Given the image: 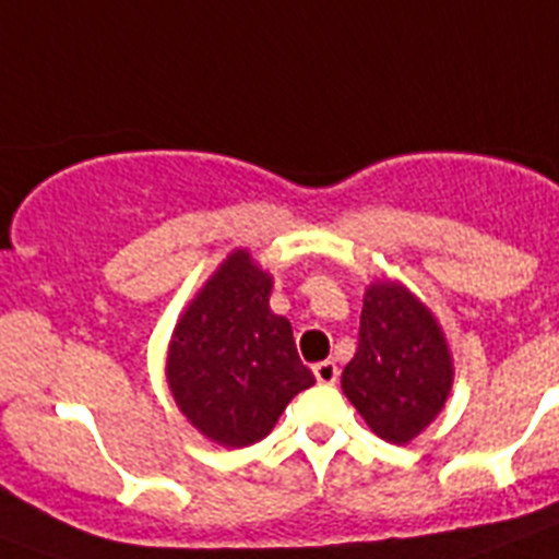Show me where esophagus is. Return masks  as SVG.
Wrapping results in <instances>:
<instances>
[{
  "mask_svg": "<svg viewBox=\"0 0 559 559\" xmlns=\"http://www.w3.org/2000/svg\"><path fill=\"white\" fill-rule=\"evenodd\" d=\"M313 374L319 383H324V386H333L335 380H338V367H335L333 360H322V364H316L313 367Z\"/></svg>",
  "mask_w": 559,
  "mask_h": 559,
  "instance_id": "34e87169",
  "label": "esophagus"
}]
</instances>
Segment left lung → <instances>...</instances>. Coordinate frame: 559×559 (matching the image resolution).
<instances>
[{"instance_id": "obj_1", "label": "left lung", "mask_w": 559, "mask_h": 559, "mask_svg": "<svg viewBox=\"0 0 559 559\" xmlns=\"http://www.w3.org/2000/svg\"><path fill=\"white\" fill-rule=\"evenodd\" d=\"M453 386V360L431 310L400 283H372L358 349L341 389L380 439L406 445L431 426Z\"/></svg>"}]
</instances>
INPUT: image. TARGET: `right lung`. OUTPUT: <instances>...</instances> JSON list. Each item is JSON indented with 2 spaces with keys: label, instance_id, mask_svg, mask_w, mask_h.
I'll return each mask as SVG.
<instances>
[{
  "label": "right lung",
  "instance_id": "1",
  "mask_svg": "<svg viewBox=\"0 0 559 559\" xmlns=\"http://www.w3.org/2000/svg\"><path fill=\"white\" fill-rule=\"evenodd\" d=\"M271 285L249 251H231L173 330L167 383L176 406L224 448L269 437L290 400L316 383L290 322L269 308Z\"/></svg>",
  "mask_w": 559,
  "mask_h": 559
}]
</instances>
